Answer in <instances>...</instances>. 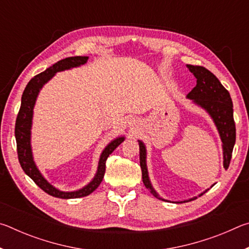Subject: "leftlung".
<instances>
[{
  "label": "left lung",
  "instance_id": "left-lung-1",
  "mask_svg": "<svg viewBox=\"0 0 249 249\" xmlns=\"http://www.w3.org/2000/svg\"><path fill=\"white\" fill-rule=\"evenodd\" d=\"M187 68L196 79V86L193 88L191 92H189L187 99L191 100L193 104L203 108L210 115L211 119H212L214 125L216 126L218 135H220L222 141L223 166H224L225 169H227L230 166L231 153H233L236 140V128L233 117V102H231V95L229 91L222 86L220 80L211 72V71L205 69L204 67L187 65ZM138 145H140V163L142 168V177L145 187L157 199L166 202H171L169 200L162 199L158 195V192L155 190L153 184H151L148 175V168H147L146 146L140 140H138ZM214 184L211 185V188ZM210 189H206V190L201 192L197 196H203ZM197 196H193L183 201H174V203H185V202L196 200Z\"/></svg>",
  "mask_w": 249,
  "mask_h": 249
}]
</instances>
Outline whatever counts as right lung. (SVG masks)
Segmentation results:
<instances>
[{
  "mask_svg": "<svg viewBox=\"0 0 249 249\" xmlns=\"http://www.w3.org/2000/svg\"><path fill=\"white\" fill-rule=\"evenodd\" d=\"M88 59H89V57L86 56H75L62 59L57 64L46 69L44 72L35 75L28 82L23 92L22 103H20V108L18 119H16L15 138L16 144H18V155L20 167H22L25 174L38 185L41 190L48 193L49 196L59 197V199H77V197L91 195L102 182L105 174V162H107V157L114 151L117 146H120L125 141V136H119L109 142L100 155L98 169H96L93 179L81 189L74 191H61L56 187H53L43 176L38 167L36 166L32 149V126L34 107H35L36 100L38 98L39 92L45 84L50 81L57 72L78 68V67L87 64Z\"/></svg>",
  "mask_w": 249,
  "mask_h": 249,
  "instance_id": "right-lung-1",
  "label": "right lung"
}]
</instances>
